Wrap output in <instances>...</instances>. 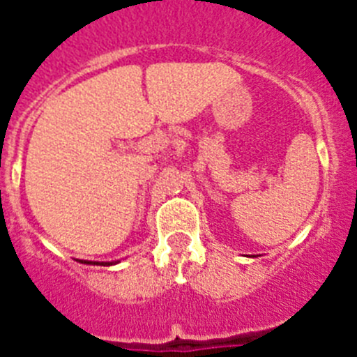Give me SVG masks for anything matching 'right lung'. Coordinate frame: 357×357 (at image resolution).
<instances>
[{"label":"right lung","mask_w":357,"mask_h":357,"mask_svg":"<svg viewBox=\"0 0 357 357\" xmlns=\"http://www.w3.org/2000/svg\"><path fill=\"white\" fill-rule=\"evenodd\" d=\"M80 263H84V264H100V266H110V264H114V263H98V261H80Z\"/></svg>","instance_id":"1"}]
</instances>
